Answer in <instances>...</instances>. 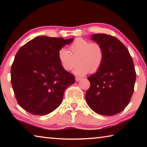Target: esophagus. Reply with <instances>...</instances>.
<instances>
[{
	"label": "esophagus",
	"instance_id": "1",
	"mask_svg": "<svg viewBox=\"0 0 147 147\" xmlns=\"http://www.w3.org/2000/svg\"><path fill=\"white\" fill-rule=\"evenodd\" d=\"M81 79H82V78H80V77H76V78H75L76 82H78V81L80 80Z\"/></svg>",
	"mask_w": 147,
	"mask_h": 147
}]
</instances>
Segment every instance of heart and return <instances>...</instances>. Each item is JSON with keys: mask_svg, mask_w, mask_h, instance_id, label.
I'll return each mask as SVG.
<instances>
[{"mask_svg": "<svg viewBox=\"0 0 147 147\" xmlns=\"http://www.w3.org/2000/svg\"><path fill=\"white\" fill-rule=\"evenodd\" d=\"M70 52L62 48L58 51V56L63 69L69 71L75 67L77 61L78 66L74 70L78 75H84L89 72L96 73L101 67L104 60L102 47L97 43L83 38H76L69 46Z\"/></svg>", "mask_w": 147, "mask_h": 147, "instance_id": "obj_1", "label": "heart"}]
</instances>
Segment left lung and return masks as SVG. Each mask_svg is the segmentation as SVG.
I'll return each instance as SVG.
<instances>
[{
    "label": "left lung",
    "instance_id": "obj_1",
    "mask_svg": "<svg viewBox=\"0 0 147 147\" xmlns=\"http://www.w3.org/2000/svg\"><path fill=\"white\" fill-rule=\"evenodd\" d=\"M91 39L104 51L101 67L88 77L90 88L86 100L90 108L100 115L120 113L130 102L134 90L136 73L127 48L114 36L93 34Z\"/></svg>",
    "mask_w": 147,
    "mask_h": 147
}]
</instances>
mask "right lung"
<instances>
[{
    "instance_id": "1",
    "label": "right lung",
    "mask_w": 147,
    "mask_h": 147,
    "mask_svg": "<svg viewBox=\"0 0 147 147\" xmlns=\"http://www.w3.org/2000/svg\"><path fill=\"white\" fill-rule=\"evenodd\" d=\"M73 38L38 36L17 52L11 68V82L19 105L28 113L44 115L60 105L65 89L75 82L63 69L58 51Z\"/></svg>"
}]
</instances>
